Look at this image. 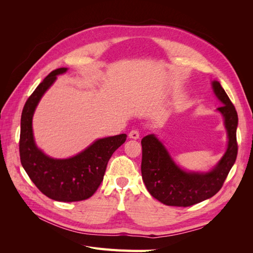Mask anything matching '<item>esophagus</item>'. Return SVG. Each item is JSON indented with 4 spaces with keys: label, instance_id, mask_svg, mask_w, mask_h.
Here are the masks:
<instances>
[{
    "label": "esophagus",
    "instance_id": "obj_1",
    "mask_svg": "<svg viewBox=\"0 0 253 253\" xmlns=\"http://www.w3.org/2000/svg\"><path fill=\"white\" fill-rule=\"evenodd\" d=\"M128 137L132 139H138L140 137V133L138 129H132V131L128 134Z\"/></svg>",
    "mask_w": 253,
    "mask_h": 253
}]
</instances>
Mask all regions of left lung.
<instances>
[{"label": "left lung", "instance_id": "8db88e82", "mask_svg": "<svg viewBox=\"0 0 253 253\" xmlns=\"http://www.w3.org/2000/svg\"><path fill=\"white\" fill-rule=\"evenodd\" d=\"M213 90L223 105L217 109L225 118L228 148L211 172L188 173L174 164L154 135L142 138L141 175L150 194L167 206L189 207L215 195L223 187L237 156V113L220 83L212 82Z\"/></svg>", "mask_w": 253, "mask_h": 253}]
</instances>
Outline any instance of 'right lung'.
Segmentation results:
<instances>
[{
  "mask_svg": "<svg viewBox=\"0 0 253 253\" xmlns=\"http://www.w3.org/2000/svg\"><path fill=\"white\" fill-rule=\"evenodd\" d=\"M67 68L52 71L29 96L21 116L19 141L21 164L41 192L58 202H80L93 195L103 180L113 153L126 140V134L98 139L87 149L68 159H53L36 147L33 135V115L36 106L57 75Z\"/></svg>",
  "mask_w": 253,
  "mask_h": 253,
  "instance_id": "right-lung-1",
  "label": "right lung"
}]
</instances>
